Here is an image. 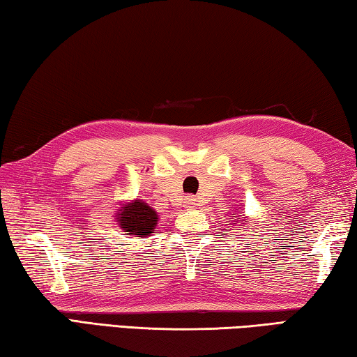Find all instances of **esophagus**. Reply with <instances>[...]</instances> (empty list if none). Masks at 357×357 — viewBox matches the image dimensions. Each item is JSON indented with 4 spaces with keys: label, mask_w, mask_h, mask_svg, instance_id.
Returning a JSON list of instances; mask_svg holds the SVG:
<instances>
[{
    "label": "esophagus",
    "mask_w": 357,
    "mask_h": 357,
    "mask_svg": "<svg viewBox=\"0 0 357 357\" xmlns=\"http://www.w3.org/2000/svg\"><path fill=\"white\" fill-rule=\"evenodd\" d=\"M196 197L195 196H186L185 199V207L186 208H195L196 207Z\"/></svg>",
    "instance_id": "esophagus-1"
}]
</instances>
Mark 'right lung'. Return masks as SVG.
I'll use <instances>...</instances> for the list:
<instances>
[{"label":"right lung","instance_id":"add662e5","mask_svg":"<svg viewBox=\"0 0 357 357\" xmlns=\"http://www.w3.org/2000/svg\"><path fill=\"white\" fill-rule=\"evenodd\" d=\"M120 208L119 225L126 232V236L147 237L155 229L158 215L153 208L142 201H134L131 204H123Z\"/></svg>","mask_w":357,"mask_h":357}]
</instances>
